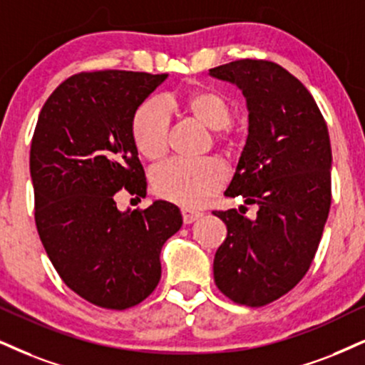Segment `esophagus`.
Wrapping results in <instances>:
<instances>
[{"label":"esophagus","mask_w":365,"mask_h":365,"mask_svg":"<svg viewBox=\"0 0 365 365\" xmlns=\"http://www.w3.org/2000/svg\"><path fill=\"white\" fill-rule=\"evenodd\" d=\"M182 222H184V225H191V223H195L196 220H200L201 217H203V213H200V211H195V210H187V208H184L182 211Z\"/></svg>","instance_id":"obj_1"}]
</instances>
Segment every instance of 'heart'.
I'll return each mask as SVG.
<instances>
[{"instance_id": "obj_1", "label": "heart", "mask_w": 365, "mask_h": 365, "mask_svg": "<svg viewBox=\"0 0 365 365\" xmlns=\"http://www.w3.org/2000/svg\"><path fill=\"white\" fill-rule=\"evenodd\" d=\"M174 106L187 118L210 132H222L230 125L232 110L218 91L192 88L174 98ZM133 145L148 162L160 160L168 150L169 115L155 100L143 101L135 110L132 125ZM218 140L230 147L227 137ZM227 182V173L217 160L169 162L152 174V190L159 197L184 208H197L215 196Z\"/></svg>"}]
</instances>
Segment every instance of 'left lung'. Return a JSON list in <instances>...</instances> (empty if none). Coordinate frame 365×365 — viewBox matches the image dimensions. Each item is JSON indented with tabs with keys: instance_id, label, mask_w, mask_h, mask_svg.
I'll list each match as a JSON object with an SVG mask.
<instances>
[{
	"instance_id": "obj_1",
	"label": "left lung",
	"mask_w": 365,
	"mask_h": 365,
	"mask_svg": "<svg viewBox=\"0 0 365 365\" xmlns=\"http://www.w3.org/2000/svg\"><path fill=\"white\" fill-rule=\"evenodd\" d=\"M211 78L235 84L249 111V135L225 191L238 210L213 211L227 238L213 260L218 289L247 307L291 291L313 262L331 203V147L325 120L307 88L269 61L230 62ZM258 215L247 219L246 206Z\"/></svg>"
}]
</instances>
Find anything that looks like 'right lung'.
Instances as JSON below:
<instances>
[{"label": "right lung", "mask_w": 365, "mask_h": 365, "mask_svg": "<svg viewBox=\"0 0 365 365\" xmlns=\"http://www.w3.org/2000/svg\"><path fill=\"white\" fill-rule=\"evenodd\" d=\"M169 74L98 71L66 79L45 101L30 148L35 223L48 259L76 294L127 309L160 279V249L181 228L178 206L120 211L115 195L145 197L130 125Z\"/></svg>", "instance_id": "right-lung-1"}]
</instances>
